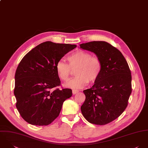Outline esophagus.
I'll return each instance as SVG.
<instances>
[{"instance_id":"esophagus-1","label":"esophagus","mask_w":148,"mask_h":148,"mask_svg":"<svg viewBox=\"0 0 148 148\" xmlns=\"http://www.w3.org/2000/svg\"><path fill=\"white\" fill-rule=\"evenodd\" d=\"M72 92H73V94H77V93L79 92V90H75V89H73V90H72Z\"/></svg>"}]
</instances>
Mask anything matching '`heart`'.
I'll list each match as a JSON object with an SVG mask.
<instances>
[{
    "instance_id": "b5f03b06",
    "label": "heart",
    "mask_w": 148,
    "mask_h": 148,
    "mask_svg": "<svg viewBox=\"0 0 148 148\" xmlns=\"http://www.w3.org/2000/svg\"><path fill=\"white\" fill-rule=\"evenodd\" d=\"M68 64L64 60H59L56 66V70L59 79L68 82L72 73V70L76 69V77L67 83L66 86L71 88L79 89L88 83L96 82L102 71V62L97 57H93L88 52L83 50L76 51L67 57Z\"/></svg>"
}]
</instances>
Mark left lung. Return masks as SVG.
<instances>
[{
  "label": "left lung",
  "instance_id": "obj_1",
  "mask_svg": "<svg viewBox=\"0 0 148 148\" xmlns=\"http://www.w3.org/2000/svg\"><path fill=\"white\" fill-rule=\"evenodd\" d=\"M94 53L102 62L98 81L84 91L86 99L81 109L89 122L108 124L126 108L132 92V75L128 63L121 51L105 41H92L79 45Z\"/></svg>",
  "mask_w": 148,
  "mask_h": 148
}]
</instances>
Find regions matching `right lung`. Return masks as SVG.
<instances>
[{"instance_id":"1","label":"right lung","mask_w":148,"mask_h":148,"mask_svg":"<svg viewBox=\"0 0 148 148\" xmlns=\"http://www.w3.org/2000/svg\"><path fill=\"white\" fill-rule=\"evenodd\" d=\"M75 45L42 43L20 62L15 75L16 107L26 122L46 126L58 117L63 102L72 95L70 89L58 88L60 81L56 66Z\"/></svg>"}]
</instances>
